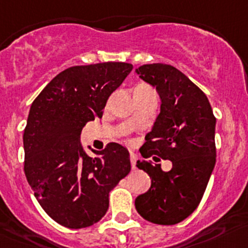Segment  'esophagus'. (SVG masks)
<instances>
[{"instance_id": "1", "label": "esophagus", "mask_w": 248, "mask_h": 248, "mask_svg": "<svg viewBox=\"0 0 248 248\" xmlns=\"http://www.w3.org/2000/svg\"><path fill=\"white\" fill-rule=\"evenodd\" d=\"M136 160H138V156H136V154L130 152V163H131V167H133V169H135L136 167Z\"/></svg>"}]
</instances>
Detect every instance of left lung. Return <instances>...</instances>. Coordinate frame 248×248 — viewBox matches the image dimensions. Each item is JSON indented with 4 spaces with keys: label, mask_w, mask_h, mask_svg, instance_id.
<instances>
[{
    "label": "left lung",
    "mask_w": 248,
    "mask_h": 248,
    "mask_svg": "<svg viewBox=\"0 0 248 248\" xmlns=\"http://www.w3.org/2000/svg\"><path fill=\"white\" fill-rule=\"evenodd\" d=\"M136 72L161 97V112L140 152L172 161V169L163 172L161 165L136 162L151 187L135 199V208L154 224H178L198 208L214 170L217 119L205 93L176 67L149 63Z\"/></svg>",
    "instance_id": "8db88e82"
}]
</instances>
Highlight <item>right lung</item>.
<instances>
[{"label": "right lung", "mask_w": 248, "mask_h": 248, "mask_svg": "<svg viewBox=\"0 0 248 248\" xmlns=\"http://www.w3.org/2000/svg\"><path fill=\"white\" fill-rule=\"evenodd\" d=\"M131 70L126 62L69 67L31 103L23 134L24 173L44 212L65 228L98 222L108 210L109 192L130 172L125 147L109 142L90 157L79 135L88 122L102 118L109 96Z\"/></svg>", "instance_id": "1"}]
</instances>
